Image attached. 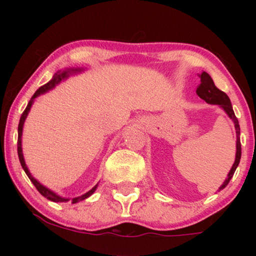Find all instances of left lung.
Here are the masks:
<instances>
[{
	"mask_svg": "<svg viewBox=\"0 0 256 256\" xmlns=\"http://www.w3.org/2000/svg\"><path fill=\"white\" fill-rule=\"evenodd\" d=\"M200 78H201V82H200V85L196 90V94L200 96V98H202L204 101L207 102L208 104H218L222 110L228 114V116L230 118L234 124V130H236V158H234V162L232 165L230 172H228V177L224 180V183L220 185L219 192L222 190L226 185L228 184L230 179L234 176V171H236L237 166H238L240 160V154H242V149H240V125H238V120H237L236 116H234V112L232 110V104L228 96L226 95L224 91L219 90L218 88L214 84L212 77L208 74L207 72H202L200 74Z\"/></svg>",
	"mask_w": 256,
	"mask_h": 256,
	"instance_id": "8db88e82",
	"label": "left lung"
}]
</instances>
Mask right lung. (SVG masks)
I'll return each instance as SVG.
<instances>
[{
  "instance_id": "right-lung-1",
  "label": "right lung",
  "mask_w": 256,
  "mask_h": 256,
  "mask_svg": "<svg viewBox=\"0 0 256 256\" xmlns=\"http://www.w3.org/2000/svg\"><path fill=\"white\" fill-rule=\"evenodd\" d=\"M84 72V68H73V67H68V68H64V70H60V71H58L56 73H55L54 76H52V78L50 79V80L46 84H44L43 86H40V89H38L36 92L34 94V96H32L30 101H28V106H26L25 110L22 112V116H20V122H19V126H18V156H19V161L20 164H22V167L24 168V171L26 174H28V177L30 178V180L32 182V184L36 186V189L38 190V192H40V195H43L44 198L50 200V201L52 202H67V201H71L72 204H77V202L79 201H83V200L88 198L89 196L92 195L94 192H95V190L98 189V185L96 184L95 186L92 188V189L89 190L88 192L83 194L82 196H78V198H62V196L58 195L56 192H54L52 190L49 189V188L44 186L43 184H40V182L37 180L36 178L34 177V176L31 174L30 171H28V166H26L25 164V158H24V154H22V128H24V122L26 118H28V113H30V110L32 107V104H34V100H36L38 96L43 95V94L48 92L49 90L54 89L55 86H56L58 84H60L61 82L66 80L67 78L71 77V76L73 74H78V73H82Z\"/></svg>"
}]
</instances>
